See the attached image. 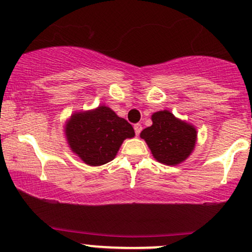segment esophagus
<instances>
[{
    "instance_id": "obj_1",
    "label": "esophagus",
    "mask_w": 252,
    "mask_h": 252,
    "mask_svg": "<svg viewBox=\"0 0 252 252\" xmlns=\"http://www.w3.org/2000/svg\"><path fill=\"white\" fill-rule=\"evenodd\" d=\"M134 129H135V134H136V136H138V135H140L141 130H142V126H141V124H138V123L135 124Z\"/></svg>"
}]
</instances>
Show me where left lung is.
I'll list each match as a JSON object with an SVG mask.
<instances>
[{"label":"left lung","mask_w":252,"mask_h":252,"mask_svg":"<svg viewBox=\"0 0 252 252\" xmlns=\"http://www.w3.org/2000/svg\"><path fill=\"white\" fill-rule=\"evenodd\" d=\"M153 124L143 129L140 137L146 141L156 161L176 166L189 158L195 148V126L175 117L168 110L152 115Z\"/></svg>","instance_id":"left-lung-1"}]
</instances>
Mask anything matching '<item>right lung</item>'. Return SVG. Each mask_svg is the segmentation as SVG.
Listing matches in <instances>:
<instances>
[{
    "label": "right lung",
    "instance_id": "right-lung-1",
    "mask_svg": "<svg viewBox=\"0 0 252 252\" xmlns=\"http://www.w3.org/2000/svg\"><path fill=\"white\" fill-rule=\"evenodd\" d=\"M63 132L72 153L94 167L114 160L123 141L135 136L131 124L105 105L72 114Z\"/></svg>",
    "mask_w": 252,
    "mask_h": 252
}]
</instances>
